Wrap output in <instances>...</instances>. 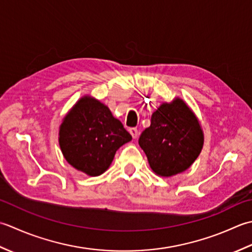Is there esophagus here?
Wrapping results in <instances>:
<instances>
[{
    "label": "esophagus",
    "mask_w": 252,
    "mask_h": 252,
    "mask_svg": "<svg viewBox=\"0 0 252 252\" xmlns=\"http://www.w3.org/2000/svg\"><path fill=\"white\" fill-rule=\"evenodd\" d=\"M129 132H130V135L132 136L133 139H136V138L138 137V135H139V131H138V129H137V128H135V127L130 128V129H129Z\"/></svg>",
    "instance_id": "obj_1"
}]
</instances>
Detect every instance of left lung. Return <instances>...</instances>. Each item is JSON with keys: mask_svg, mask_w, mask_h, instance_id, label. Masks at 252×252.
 <instances>
[{"mask_svg": "<svg viewBox=\"0 0 252 252\" xmlns=\"http://www.w3.org/2000/svg\"><path fill=\"white\" fill-rule=\"evenodd\" d=\"M139 146L152 171L168 177L191 165L201 152L203 133L191 110L181 99L163 103L142 131Z\"/></svg>", "mask_w": 252, "mask_h": 252, "instance_id": "obj_1", "label": "left lung"}]
</instances>
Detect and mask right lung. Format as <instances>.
<instances>
[{
  "label": "right lung",
  "mask_w": 252,
  "mask_h": 252,
  "mask_svg": "<svg viewBox=\"0 0 252 252\" xmlns=\"http://www.w3.org/2000/svg\"><path fill=\"white\" fill-rule=\"evenodd\" d=\"M131 140L109 107L85 96L65 116L60 128V146L71 166L89 176L104 173L116 151Z\"/></svg>",
  "instance_id": "obj_1"
}]
</instances>
